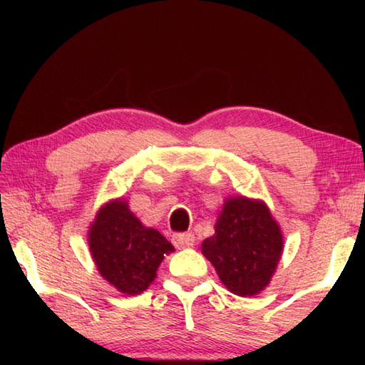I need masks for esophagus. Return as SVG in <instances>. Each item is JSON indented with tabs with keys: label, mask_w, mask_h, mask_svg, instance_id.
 I'll use <instances>...</instances> for the list:
<instances>
[{
	"label": "esophagus",
	"mask_w": 365,
	"mask_h": 365,
	"mask_svg": "<svg viewBox=\"0 0 365 365\" xmlns=\"http://www.w3.org/2000/svg\"><path fill=\"white\" fill-rule=\"evenodd\" d=\"M172 242H174V245L178 250L191 248L195 243V235L193 233H177V235H174V238H172Z\"/></svg>",
	"instance_id": "obj_1"
}]
</instances>
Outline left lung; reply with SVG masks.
<instances>
[{
  "label": "left lung",
  "instance_id": "obj_1",
  "mask_svg": "<svg viewBox=\"0 0 365 365\" xmlns=\"http://www.w3.org/2000/svg\"><path fill=\"white\" fill-rule=\"evenodd\" d=\"M280 227L267 206L248 197L225 202L215 233L202 243L220 282L238 296H252L269 285L282 256Z\"/></svg>",
  "mask_w": 365,
  "mask_h": 365
}]
</instances>
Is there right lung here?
<instances>
[{"mask_svg": "<svg viewBox=\"0 0 365 365\" xmlns=\"http://www.w3.org/2000/svg\"><path fill=\"white\" fill-rule=\"evenodd\" d=\"M88 245L103 279L125 294L143 293L164 255L174 251L158 230L141 225L120 200L100 209L90 228Z\"/></svg>", "mask_w": 365, "mask_h": 365, "instance_id": "add662e5", "label": "right lung"}]
</instances>
